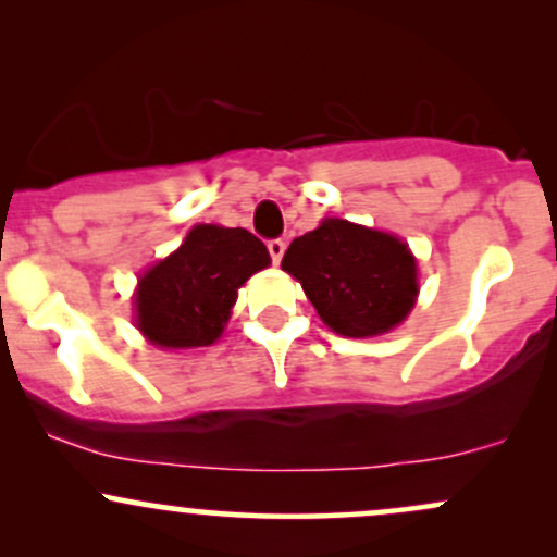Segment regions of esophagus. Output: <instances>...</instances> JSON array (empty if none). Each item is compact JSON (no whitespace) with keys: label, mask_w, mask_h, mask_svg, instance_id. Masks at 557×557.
Segmentation results:
<instances>
[{"label":"esophagus","mask_w":557,"mask_h":557,"mask_svg":"<svg viewBox=\"0 0 557 557\" xmlns=\"http://www.w3.org/2000/svg\"><path fill=\"white\" fill-rule=\"evenodd\" d=\"M267 248H270V257L274 264H280V259H283V253H285V240H280V238L267 240Z\"/></svg>","instance_id":"1"}]
</instances>
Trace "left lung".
Masks as SVG:
<instances>
[{
  "label": "left lung",
  "mask_w": 557,
  "mask_h": 557,
  "mask_svg": "<svg viewBox=\"0 0 557 557\" xmlns=\"http://www.w3.org/2000/svg\"><path fill=\"white\" fill-rule=\"evenodd\" d=\"M283 270L317 314L345 337L393 330L417 300V261L403 240L345 220H324L287 246Z\"/></svg>",
  "instance_id": "obj_1"
}]
</instances>
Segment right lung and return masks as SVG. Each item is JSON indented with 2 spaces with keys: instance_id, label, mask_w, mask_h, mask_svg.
<instances>
[{
  "instance_id": "right-lung-1",
  "label": "right lung",
  "mask_w": 557,
  "mask_h": 557,
  "mask_svg": "<svg viewBox=\"0 0 557 557\" xmlns=\"http://www.w3.org/2000/svg\"><path fill=\"white\" fill-rule=\"evenodd\" d=\"M270 264V251L243 227L196 225L183 246L140 277L138 330L162 348L212 345L238 287Z\"/></svg>"
}]
</instances>
